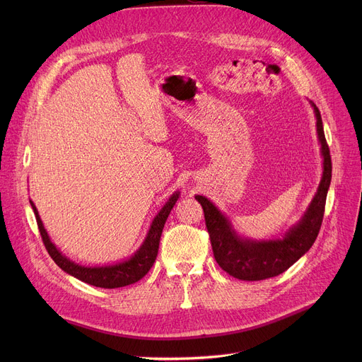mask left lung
Returning a JSON list of instances; mask_svg holds the SVG:
<instances>
[{
    "label": "left lung",
    "instance_id": "left-lung-1",
    "mask_svg": "<svg viewBox=\"0 0 362 362\" xmlns=\"http://www.w3.org/2000/svg\"><path fill=\"white\" fill-rule=\"evenodd\" d=\"M317 135L321 145L322 176L308 210L299 223L291 227L283 239L252 240L240 238L218 208L205 197L197 195L195 199L202 205L206 230L210 233L214 258L220 267L239 280L257 281L270 279L286 272L315 242L325 216L327 191L332 180V158L322 129L321 114L315 104Z\"/></svg>",
    "mask_w": 362,
    "mask_h": 362
}]
</instances>
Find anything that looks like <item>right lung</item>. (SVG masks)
I'll use <instances>...</instances> for the list:
<instances>
[{"label": "right lung", "mask_w": 362, "mask_h": 362, "mask_svg": "<svg viewBox=\"0 0 362 362\" xmlns=\"http://www.w3.org/2000/svg\"><path fill=\"white\" fill-rule=\"evenodd\" d=\"M179 194L180 192H175L171 195L165 202V205L160 210V213L156 216V218L152 220L148 235L144 243L141 245V248L135 252V255H132L129 259L123 262L104 265V267H85V265L76 264L74 261H70L67 257H64L59 250H57V246L51 242L45 227L41 221V217L37 214L36 206L32 201H30V205L35 213L37 229H40L45 248L51 255V258L54 259V262L59 265L62 270H64L70 276L79 279L88 284H92V286L104 288V289H116V288L127 286V284H132V283H136L151 270L152 264L156 262V258L158 254L163 227L165 224V220L171 211V208L175 206L176 201L179 199Z\"/></svg>", "instance_id": "right-lung-1"}]
</instances>
